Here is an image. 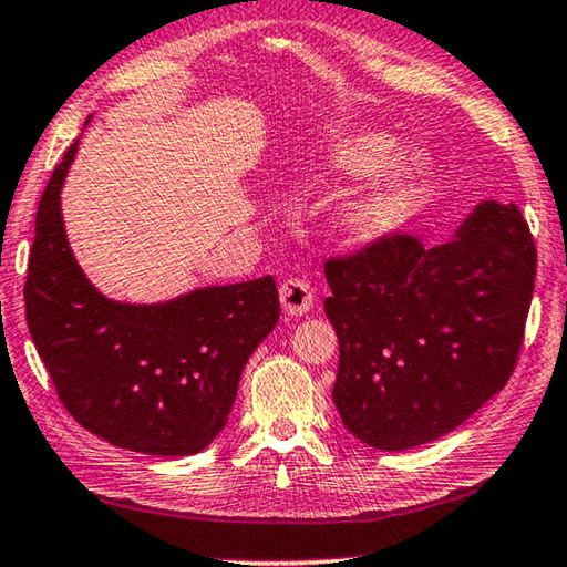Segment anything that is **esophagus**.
<instances>
[{"instance_id":"1","label":"esophagus","mask_w":567,"mask_h":567,"mask_svg":"<svg viewBox=\"0 0 567 567\" xmlns=\"http://www.w3.org/2000/svg\"><path fill=\"white\" fill-rule=\"evenodd\" d=\"M312 300H316V295L306 280L295 277V280H285L280 285V302L287 316H306L312 308Z\"/></svg>"}]
</instances>
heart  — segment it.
Segmentation results:
<instances>
[{"label": "heart", "mask_w": 567, "mask_h": 567, "mask_svg": "<svg viewBox=\"0 0 567 567\" xmlns=\"http://www.w3.org/2000/svg\"><path fill=\"white\" fill-rule=\"evenodd\" d=\"M394 145L396 140L384 132L349 134L331 147L328 165L338 175H367L390 156ZM427 165L430 159L417 147L396 152L377 175H371V181L338 206V231L357 244H371L392 234L402 221L410 198L415 196L420 181L427 175Z\"/></svg>", "instance_id": "b5f03b06"}]
</instances>
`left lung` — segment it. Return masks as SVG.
Returning a JSON list of instances; mask_svg holds the SVG:
<instances>
[{"instance_id": "1", "label": "left lung", "mask_w": 567, "mask_h": 567, "mask_svg": "<svg viewBox=\"0 0 567 567\" xmlns=\"http://www.w3.org/2000/svg\"><path fill=\"white\" fill-rule=\"evenodd\" d=\"M537 251L514 203L481 200L445 244L396 234L331 259L333 404L377 451L437 441L504 390L517 364Z\"/></svg>"}]
</instances>
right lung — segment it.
Masks as SVG:
<instances>
[{
    "label": "right lung",
    "instance_id": "right-lung-1",
    "mask_svg": "<svg viewBox=\"0 0 567 567\" xmlns=\"http://www.w3.org/2000/svg\"><path fill=\"white\" fill-rule=\"evenodd\" d=\"M75 152L79 140L38 206L24 282L32 343L89 433L134 453L193 455L224 430L244 367L280 320L275 280L206 285L163 302L106 298L75 261L61 214Z\"/></svg>",
    "mask_w": 567,
    "mask_h": 567
}]
</instances>
